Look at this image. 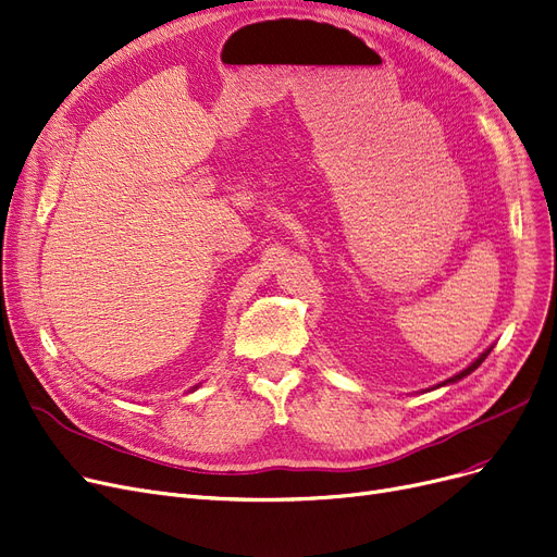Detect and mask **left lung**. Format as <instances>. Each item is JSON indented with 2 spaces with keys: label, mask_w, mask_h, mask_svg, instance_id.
<instances>
[{
  "label": "left lung",
  "mask_w": 557,
  "mask_h": 557,
  "mask_svg": "<svg viewBox=\"0 0 557 557\" xmlns=\"http://www.w3.org/2000/svg\"><path fill=\"white\" fill-rule=\"evenodd\" d=\"M488 354H491V348H486V351H484V354H482V356H480V358H478V360H475V362H472V364H470V367H466V369H463V372H461V374H457V376H451V379H447V381H445V383H443V385H447V383H457V381H459V379H463V376H468V374H470V372H475V369H478V367H480V364H482V362H484V360H486V356H488Z\"/></svg>",
  "instance_id": "left-lung-1"
}]
</instances>
